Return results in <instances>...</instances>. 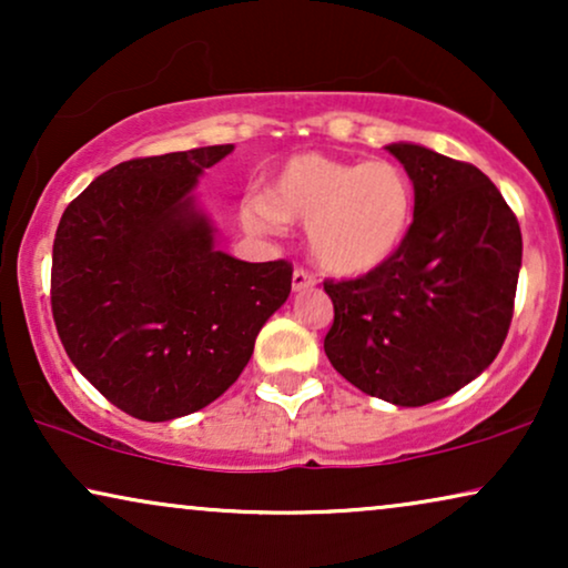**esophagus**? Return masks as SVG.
Instances as JSON below:
<instances>
[{
    "label": "esophagus",
    "instance_id": "esophagus-1",
    "mask_svg": "<svg viewBox=\"0 0 568 568\" xmlns=\"http://www.w3.org/2000/svg\"><path fill=\"white\" fill-rule=\"evenodd\" d=\"M315 284H317V276L313 274V271H307V268H302V266L294 268V274H292V290L294 292L310 290V286H315Z\"/></svg>",
    "mask_w": 568,
    "mask_h": 568
}]
</instances>
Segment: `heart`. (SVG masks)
Wrapping results in <instances>:
<instances>
[{
	"instance_id": "b5f03b06",
	"label": "heart",
	"mask_w": 568,
	"mask_h": 568,
	"mask_svg": "<svg viewBox=\"0 0 568 568\" xmlns=\"http://www.w3.org/2000/svg\"><path fill=\"white\" fill-rule=\"evenodd\" d=\"M251 230L307 227V243L325 271L359 276L390 261L414 222V183L398 162L294 154L278 168L266 196L243 204Z\"/></svg>"
}]
</instances>
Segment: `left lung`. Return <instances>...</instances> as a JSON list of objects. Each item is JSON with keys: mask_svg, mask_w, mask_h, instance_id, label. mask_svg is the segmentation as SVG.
Masks as SVG:
<instances>
[{"mask_svg": "<svg viewBox=\"0 0 568 568\" xmlns=\"http://www.w3.org/2000/svg\"><path fill=\"white\" fill-rule=\"evenodd\" d=\"M387 152L414 183L398 253L356 278H325V354L372 398L426 406L496 359L515 313L523 232L499 189L470 162L418 144Z\"/></svg>", "mask_w": 568, "mask_h": 568, "instance_id": "8db88e82", "label": "left lung"}]
</instances>
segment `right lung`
Returning a JSON list of instances; mask_svg holds the SVG:
<instances>
[{
  "label": "right lung",
  "instance_id": "1",
  "mask_svg": "<svg viewBox=\"0 0 568 568\" xmlns=\"http://www.w3.org/2000/svg\"><path fill=\"white\" fill-rule=\"evenodd\" d=\"M232 144L126 160L53 237L51 313L69 359L115 408L170 422L220 398L292 290V263L214 251L189 196Z\"/></svg>",
  "mask_w": 568,
  "mask_h": 568
}]
</instances>
